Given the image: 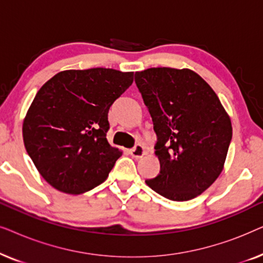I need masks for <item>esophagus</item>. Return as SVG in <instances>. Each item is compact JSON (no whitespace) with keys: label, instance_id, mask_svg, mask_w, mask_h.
Instances as JSON below:
<instances>
[{"label":"esophagus","instance_id":"1","mask_svg":"<svg viewBox=\"0 0 263 263\" xmlns=\"http://www.w3.org/2000/svg\"><path fill=\"white\" fill-rule=\"evenodd\" d=\"M130 154L133 158H135V159H140V158H142L146 154V149L141 143H136L134 148L130 149Z\"/></svg>","mask_w":263,"mask_h":263}]
</instances>
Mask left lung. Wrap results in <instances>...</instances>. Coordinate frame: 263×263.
<instances>
[{"mask_svg": "<svg viewBox=\"0 0 263 263\" xmlns=\"http://www.w3.org/2000/svg\"><path fill=\"white\" fill-rule=\"evenodd\" d=\"M135 84L153 121L160 161L146 184L172 201L199 196L221 174L232 139L228 112L210 85L190 69L148 68Z\"/></svg>", "mask_w": 263, "mask_h": 263, "instance_id": "8db88e82", "label": "left lung"}]
</instances>
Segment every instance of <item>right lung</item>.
<instances>
[{"label":"right lung","mask_w":263,"mask_h":263,"mask_svg":"<svg viewBox=\"0 0 263 263\" xmlns=\"http://www.w3.org/2000/svg\"><path fill=\"white\" fill-rule=\"evenodd\" d=\"M133 71L63 70L42 86L23 123L25 148L42 177L66 194L88 192L122 156L107 142L110 106L133 84Z\"/></svg>","instance_id":"right-lung-1"}]
</instances>
